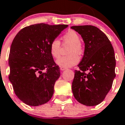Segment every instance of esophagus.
Returning a JSON list of instances; mask_svg holds the SVG:
<instances>
[{
	"label": "esophagus",
	"instance_id": "1",
	"mask_svg": "<svg viewBox=\"0 0 125 125\" xmlns=\"http://www.w3.org/2000/svg\"><path fill=\"white\" fill-rule=\"evenodd\" d=\"M60 69H61V71H64V70H66V68L61 67V68H60Z\"/></svg>",
	"mask_w": 125,
	"mask_h": 125
}]
</instances>
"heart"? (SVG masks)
I'll use <instances>...</instances> for the list:
<instances>
[{
    "label": "heart",
    "mask_w": 125,
    "mask_h": 125,
    "mask_svg": "<svg viewBox=\"0 0 125 125\" xmlns=\"http://www.w3.org/2000/svg\"><path fill=\"white\" fill-rule=\"evenodd\" d=\"M64 44H70L68 56L61 57L56 61V63L61 67L69 68L75 65L79 61V57L77 54H81L83 52V47L81 44V38L75 31L70 30L62 36ZM61 42L59 40L53 39L50 44V52L53 58H57L60 55Z\"/></svg>",
    "instance_id": "obj_1"
}]
</instances>
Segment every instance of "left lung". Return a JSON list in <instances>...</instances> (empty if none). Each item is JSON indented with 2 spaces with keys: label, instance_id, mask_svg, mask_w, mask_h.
Instances as JSON below:
<instances>
[{
  "label": "left lung",
  "instance_id": "1",
  "mask_svg": "<svg viewBox=\"0 0 125 125\" xmlns=\"http://www.w3.org/2000/svg\"><path fill=\"white\" fill-rule=\"evenodd\" d=\"M71 28L81 35L84 42L83 57L78 64L79 70H75L72 82L73 96L84 105H97L104 99L115 77L113 46L107 36L97 27L84 25Z\"/></svg>",
  "mask_w": 125,
  "mask_h": 125
}]
</instances>
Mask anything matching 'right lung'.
Masks as SVG:
<instances>
[{"mask_svg":"<svg viewBox=\"0 0 125 125\" xmlns=\"http://www.w3.org/2000/svg\"><path fill=\"white\" fill-rule=\"evenodd\" d=\"M67 27L36 24L22 28L14 38L9 55V79L16 95L28 105H41L53 96L60 69L51 55L50 44Z\"/></svg>","mask_w":125,"mask_h":125,"instance_id":"obj_1","label":"right lung"}]
</instances>
